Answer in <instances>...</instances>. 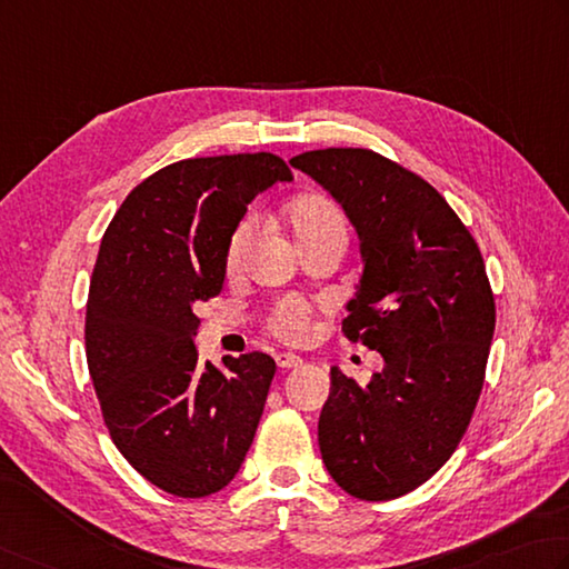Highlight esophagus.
Returning <instances> with one entry per match:
<instances>
[{
    "label": "esophagus",
    "instance_id": "esophagus-1",
    "mask_svg": "<svg viewBox=\"0 0 569 569\" xmlns=\"http://www.w3.org/2000/svg\"><path fill=\"white\" fill-rule=\"evenodd\" d=\"M276 362H278V367H283V370H293V367L303 365V360H300L298 355H293V352H278Z\"/></svg>",
    "mask_w": 569,
    "mask_h": 569
}]
</instances>
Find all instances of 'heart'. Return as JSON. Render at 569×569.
I'll use <instances>...</instances> for the list:
<instances>
[{
  "label": "heart",
  "mask_w": 569,
  "mask_h": 569,
  "mask_svg": "<svg viewBox=\"0 0 569 569\" xmlns=\"http://www.w3.org/2000/svg\"><path fill=\"white\" fill-rule=\"evenodd\" d=\"M288 224H291L298 243H308L328 233L345 231V214L342 209L332 202L330 197L322 194H303L288 207ZM259 229V219L253 214L243 217L237 227L231 229L227 241L224 263L229 271H239L243 259H247L253 233ZM310 322H313V310L296 296L278 300L269 316V328L273 336L288 342H300L308 338Z\"/></svg>",
  "instance_id": "1"
}]
</instances>
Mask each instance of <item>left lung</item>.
Here are the masks:
<instances>
[{"label":"left lung","mask_w":569,"mask_h":569,"mask_svg":"<svg viewBox=\"0 0 569 569\" xmlns=\"http://www.w3.org/2000/svg\"><path fill=\"white\" fill-rule=\"evenodd\" d=\"M291 164L360 233L365 269L342 332L385 360L367 387L330 370L322 463L360 500L407 496L449 461L481 397L496 328L481 249L437 189L380 152L326 148Z\"/></svg>","instance_id":"obj_1"}]
</instances>
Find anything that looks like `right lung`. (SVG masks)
I'll use <instances>...</instances> for the list:
<instances>
[{
	"label": "right lung",
	"instance_id": "obj_1",
	"mask_svg": "<svg viewBox=\"0 0 569 569\" xmlns=\"http://www.w3.org/2000/svg\"><path fill=\"white\" fill-rule=\"evenodd\" d=\"M293 180L273 152L217 154L142 180L100 241L86 303V360L100 415L152 486L204 498L241 469L276 362L266 352L199 365L194 308L227 278V241L273 182Z\"/></svg>",
	"mask_w": 569,
	"mask_h": 569
}]
</instances>
